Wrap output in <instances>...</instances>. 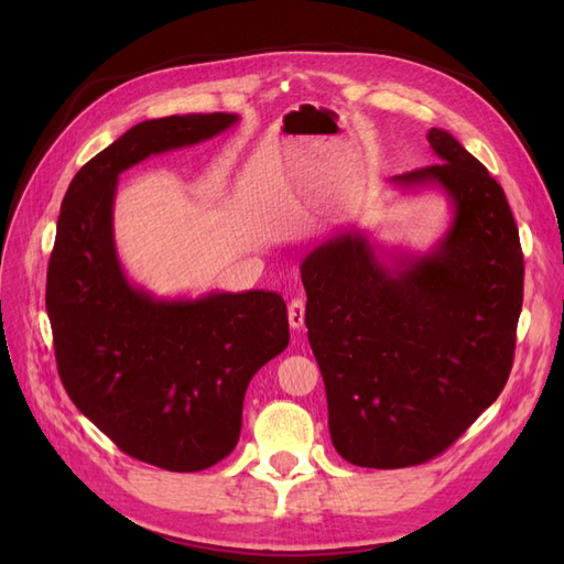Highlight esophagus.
Instances as JSON below:
<instances>
[{
    "mask_svg": "<svg viewBox=\"0 0 564 564\" xmlns=\"http://www.w3.org/2000/svg\"><path fill=\"white\" fill-rule=\"evenodd\" d=\"M289 324H292V329H301L305 324V303L303 299H294L289 303Z\"/></svg>",
    "mask_w": 564,
    "mask_h": 564,
    "instance_id": "obj_1",
    "label": "esophagus"
}]
</instances>
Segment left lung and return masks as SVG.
<instances>
[{
	"label": "left lung",
	"instance_id": "obj_1",
	"mask_svg": "<svg viewBox=\"0 0 564 564\" xmlns=\"http://www.w3.org/2000/svg\"><path fill=\"white\" fill-rule=\"evenodd\" d=\"M429 143L437 164L390 183L447 199L449 226L431 251L386 249L350 228L301 263L332 442L362 468L445 452L513 367L524 282L516 218L503 187L449 131L433 127Z\"/></svg>",
	"mask_w": 564,
	"mask_h": 564
}]
</instances>
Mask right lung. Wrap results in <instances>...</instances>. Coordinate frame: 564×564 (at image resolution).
<instances>
[{"label":"right lung","mask_w":564,"mask_h":564,"mask_svg":"<svg viewBox=\"0 0 564 564\" xmlns=\"http://www.w3.org/2000/svg\"><path fill=\"white\" fill-rule=\"evenodd\" d=\"M240 115L145 119L84 164L63 197L46 275L61 381L79 412L124 454L195 473L240 440L249 381L289 346L278 292L155 296L133 284L115 245L119 174L191 148Z\"/></svg>","instance_id":"right-lung-1"}]
</instances>
